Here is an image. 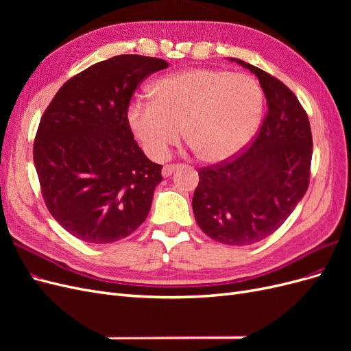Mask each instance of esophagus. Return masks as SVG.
Segmentation results:
<instances>
[{"label": "esophagus", "instance_id": "34e87169", "mask_svg": "<svg viewBox=\"0 0 351 351\" xmlns=\"http://www.w3.org/2000/svg\"><path fill=\"white\" fill-rule=\"evenodd\" d=\"M180 165L178 164H173V165H164L162 168V177H169L171 176L176 169H178Z\"/></svg>", "mask_w": 351, "mask_h": 351}]
</instances>
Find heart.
<instances>
[{
    "instance_id": "heart-1",
    "label": "heart",
    "mask_w": 351,
    "mask_h": 351,
    "mask_svg": "<svg viewBox=\"0 0 351 351\" xmlns=\"http://www.w3.org/2000/svg\"><path fill=\"white\" fill-rule=\"evenodd\" d=\"M152 92L154 101L130 104L127 120L154 159L167 156L183 127L202 161H230L246 149L262 120L263 90L249 74L189 69L159 79Z\"/></svg>"
}]
</instances>
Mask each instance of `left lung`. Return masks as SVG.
Returning <instances> with one entry per match:
<instances>
[{"mask_svg":"<svg viewBox=\"0 0 351 351\" xmlns=\"http://www.w3.org/2000/svg\"><path fill=\"white\" fill-rule=\"evenodd\" d=\"M259 79L268 105L249 149L199 171L192 206L206 236L247 246L277 231L309 186L312 132L307 114L282 82L243 60L230 58Z\"/></svg>","mask_w":351,"mask_h":351,"instance_id":"obj_1","label":"left lung"}]
</instances>
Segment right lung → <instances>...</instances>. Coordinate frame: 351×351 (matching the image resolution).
Here are the masks:
<instances>
[{"mask_svg": "<svg viewBox=\"0 0 351 351\" xmlns=\"http://www.w3.org/2000/svg\"><path fill=\"white\" fill-rule=\"evenodd\" d=\"M168 62L117 56L67 80L38 127L34 162L51 215L86 243L121 240L151 210L162 165L136 143L127 120L134 89Z\"/></svg>", "mask_w": 351, "mask_h": 351, "instance_id": "add662e5", "label": "right lung"}]
</instances>
